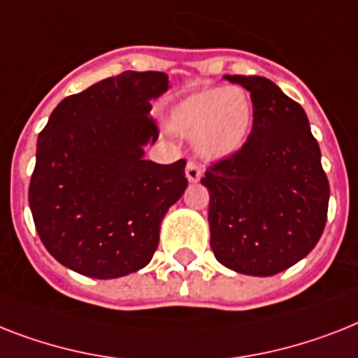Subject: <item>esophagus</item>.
I'll use <instances>...</instances> for the list:
<instances>
[{
	"mask_svg": "<svg viewBox=\"0 0 358 358\" xmlns=\"http://www.w3.org/2000/svg\"><path fill=\"white\" fill-rule=\"evenodd\" d=\"M185 176H187L189 182H199L200 176H202V169H200L199 164H194V162H187L185 165Z\"/></svg>",
	"mask_w": 358,
	"mask_h": 358,
	"instance_id": "1",
	"label": "esophagus"
}]
</instances>
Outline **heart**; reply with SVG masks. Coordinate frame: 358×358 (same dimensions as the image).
<instances>
[{
	"label": "heart",
	"mask_w": 358,
	"mask_h": 358,
	"mask_svg": "<svg viewBox=\"0 0 358 358\" xmlns=\"http://www.w3.org/2000/svg\"><path fill=\"white\" fill-rule=\"evenodd\" d=\"M254 127V106L248 94L237 86L194 92L173 106L169 129L193 138L202 158L222 159L239 152Z\"/></svg>",
	"instance_id": "heart-1"
}]
</instances>
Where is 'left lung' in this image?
<instances>
[{
    "label": "left lung",
    "instance_id": "8db88e82",
    "mask_svg": "<svg viewBox=\"0 0 358 358\" xmlns=\"http://www.w3.org/2000/svg\"><path fill=\"white\" fill-rule=\"evenodd\" d=\"M250 92L254 127L239 152L208 167L211 250L246 275L296 264L324 234L329 182L300 104L264 77L226 75Z\"/></svg>",
    "mask_w": 358,
    "mask_h": 358
}]
</instances>
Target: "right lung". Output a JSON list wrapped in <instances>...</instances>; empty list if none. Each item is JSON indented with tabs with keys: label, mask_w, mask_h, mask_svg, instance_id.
I'll list each match as a JSON object with an SVG mask.
<instances>
[{
	"label": "right lung",
	"mask_w": 358,
	"mask_h": 358,
	"mask_svg": "<svg viewBox=\"0 0 358 358\" xmlns=\"http://www.w3.org/2000/svg\"><path fill=\"white\" fill-rule=\"evenodd\" d=\"M162 71H123L69 95L38 136L29 206L43 246L78 274L113 280L143 268L167 209L187 187L185 159H145L158 139L150 99Z\"/></svg>",
	"instance_id": "obj_1"
}]
</instances>
